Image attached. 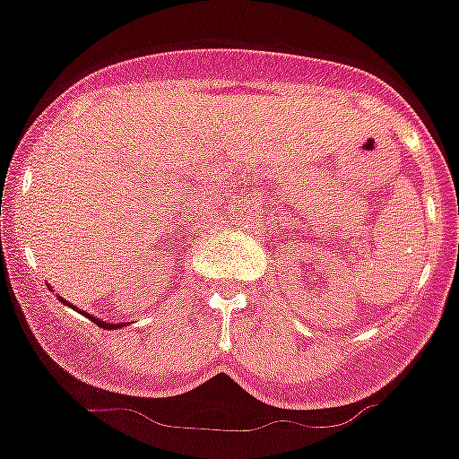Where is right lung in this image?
Masks as SVG:
<instances>
[{"label":"right lung","instance_id":"obj_1","mask_svg":"<svg viewBox=\"0 0 459 459\" xmlns=\"http://www.w3.org/2000/svg\"><path fill=\"white\" fill-rule=\"evenodd\" d=\"M59 301H64V299H59ZM87 317H89V315H87ZM89 319H93V317H89ZM93 322L99 324L100 328H121V326H126V324H103L100 319H93Z\"/></svg>","mask_w":459,"mask_h":459}]
</instances>
